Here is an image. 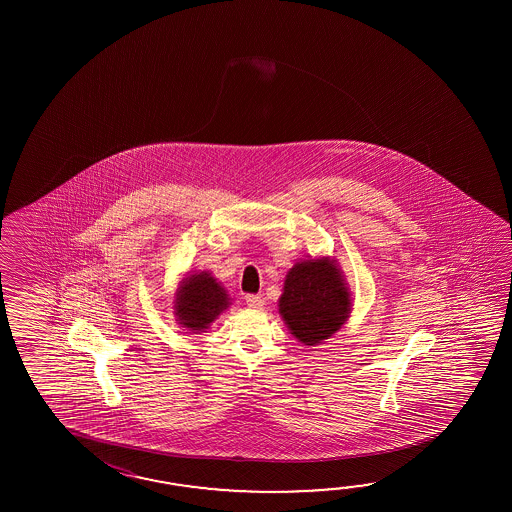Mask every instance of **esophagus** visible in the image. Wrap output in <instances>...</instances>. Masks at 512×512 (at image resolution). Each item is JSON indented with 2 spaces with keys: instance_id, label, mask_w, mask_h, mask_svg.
I'll use <instances>...</instances> for the list:
<instances>
[{
  "instance_id": "1",
  "label": "esophagus",
  "mask_w": 512,
  "mask_h": 512,
  "mask_svg": "<svg viewBox=\"0 0 512 512\" xmlns=\"http://www.w3.org/2000/svg\"><path fill=\"white\" fill-rule=\"evenodd\" d=\"M245 300L252 309H261L265 305V298L261 294H249V296H245Z\"/></svg>"
}]
</instances>
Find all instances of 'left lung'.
<instances>
[{
  "label": "left lung",
  "instance_id": "left-lung-1",
  "mask_svg": "<svg viewBox=\"0 0 512 512\" xmlns=\"http://www.w3.org/2000/svg\"><path fill=\"white\" fill-rule=\"evenodd\" d=\"M280 315L304 346H318L346 324L351 294L337 261L316 258L294 263L280 296Z\"/></svg>",
  "mask_w": 512,
  "mask_h": 512
}]
</instances>
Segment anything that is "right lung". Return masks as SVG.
Returning <instances> with one entry per match:
<instances>
[{
	"instance_id": "1",
	"label": "right lung",
	"mask_w": 512,
	"mask_h": 512,
	"mask_svg": "<svg viewBox=\"0 0 512 512\" xmlns=\"http://www.w3.org/2000/svg\"><path fill=\"white\" fill-rule=\"evenodd\" d=\"M229 305V294L221 283L210 272H196L177 287L175 320L192 333H203Z\"/></svg>"
}]
</instances>
